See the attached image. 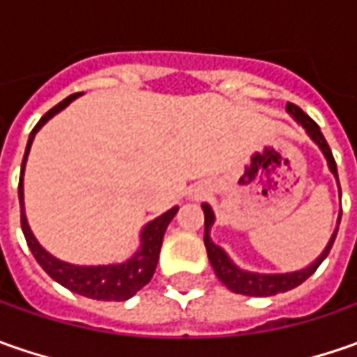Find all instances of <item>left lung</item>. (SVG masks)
Instances as JSON below:
<instances>
[{"instance_id": "1", "label": "left lung", "mask_w": 357, "mask_h": 357, "mask_svg": "<svg viewBox=\"0 0 357 357\" xmlns=\"http://www.w3.org/2000/svg\"><path fill=\"white\" fill-rule=\"evenodd\" d=\"M286 109H288V113H290L292 117H296V121L306 129V132L312 137V141L322 149L324 157L328 158L330 171L334 172L337 178L336 160H334V155H332L330 146H328L326 139H324L320 127H318V125H316V123H314L298 105L288 103L286 105ZM202 211H204V246H206V254H208V260H211V264H213L214 272H216L218 280L222 282L228 290L244 296H258V298H262V296H276L282 294V292H288V290H292L296 286H300L302 282L308 280L310 276L318 270V266L322 264L324 258L330 254L332 244H334V240H336L337 234L336 230L334 236L328 242L326 250L320 254V258H318L316 262H312L308 268H304V270L288 272V274H256V272H246V270H240L238 266H234L232 260L227 256V252H225L220 246L214 244L213 240H211V236H208L211 227H213L214 222L213 208H211L208 204H202ZM340 218H342V216H340ZM340 218H337V225H340Z\"/></svg>"}]
</instances>
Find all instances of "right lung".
<instances>
[{
    "label": "right lung",
    "instance_id": "obj_1",
    "mask_svg": "<svg viewBox=\"0 0 357 357\" xmlns=\"http://www.w3.org/2000/svg\"><path fill=\"white\" fill-rule=\"evenodd\" d=\"M79 93L69 95L67 99H63L61 103H57L53 109H49L43 117L39 119V123L35 125L29 141L25 146V155H23V162H21V176H20V206H21V230L23 236L27 240V246L35 256V260L39 262V266L47 272L49 276L55 282H59L67 290L75 292V294L87 296L93 300H103V302H121V300H129L130 296H135L143 286H146L158 262V254H160V246H162V236L165 230L172 220V216L176 214L178 206L171 208L169 213L160 214L153 222H149L141 232V250L135 254L130 260L123 262V264H109V266H75V264H67L57 260L55 256H51L47 250L41 248V244L35 240L33 232L29 230L27 218L23 213V171H25V160L29 155V149L33 143V137L37 130L41 129L49 119L55 113H59L67 105L71 103Z\"/></svg>",
    "mask_w": 357,
    "mask_h": 357
}]
</instances>
